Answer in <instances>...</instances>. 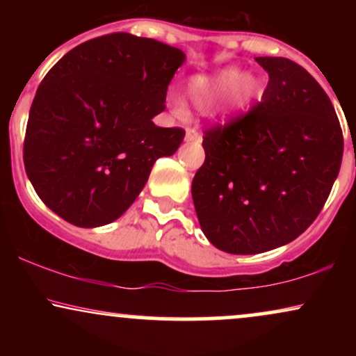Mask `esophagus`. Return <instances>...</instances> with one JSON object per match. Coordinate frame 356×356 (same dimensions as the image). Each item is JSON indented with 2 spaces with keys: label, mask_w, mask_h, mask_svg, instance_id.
<instances>
[{
  "label": "esophagus",
  "mask_w": 356,
  "mask_h": 356,
  "mask_svg": "<svg viewBox=\"0 0 356 356\" xmlns=\"http://www.w3.org/2000/svg\"><path fill=\"white\" fill-rule=\"evenodd\" d=\"M186 140L187 142H201V134L197 132V129H186Z\"/></svg>",
  "instance_id": "obj_1"
}]
</instances>
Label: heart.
<instances>
[{
    "instance_id": "obj_1",
    "label": "heart",
    "mask_w": 356,
    "mask_h": 356,
    "mask_svg": "<svg viewBox=\"0 0 356 356\" xmlns=\"http://www.w3.org/2000/svg\"><path fill=\"white\" fill-rule=\"evenodd\" d=\"M259 93L261 81L254 73L238 72L232 67L195 76L189 85V95L195 107L209 110L219 102V113L224 118H236L246 112ZM172 107L177 115H186L182 100H174Z\"/></svg>"
}]
</instances>
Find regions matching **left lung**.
I'll list each match as a JSON object with an SVG mask.
<instances>
[{"label":"left lung","instance_id":"8db88e82","mask_svg":"<svg viewBox=\"0 0 356 356\" xmlns=\"http://www.w3.org/2000/svg\"><path fill=\"white\" fill-rule=\"evenodd\" d=\"M269 81L246 115L206 132L192 181L206 238L231 254L295 241L316 219L340 172L343 134L332 100L303 67L257 56Z\"/></svg>","mask_w":356,"mask_h":356}]
</instances>
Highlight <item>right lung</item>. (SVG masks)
<instances>
[{
  "label": "right lung",
  "mask_w": 356,
  "mask_h": 356,
  "mask_svg": "<svg viewBox=\"0 0 356 356\" xmlns=\"http://www.w3.org/2000/svg\"><path fill=\"white\" fill-rule=\"evenodd\" d=\"M186 61L179 48L130 33L88 40L40 83L28 117L24 170L36 194L79 227L113 222L184 132L152 122Z\"/></svg>",
  "instance_id": "obj_1"
}]
</instances>
